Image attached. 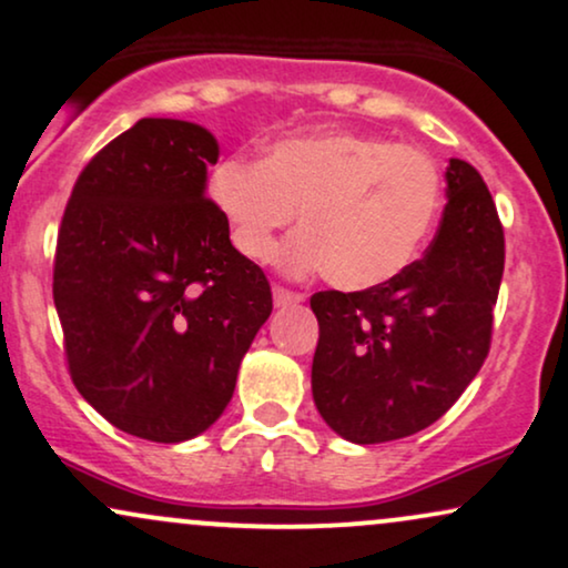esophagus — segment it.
I'll use <instances>...</instances> for the list:
<instances>
[{"instance_id":"esophagus-1","label":"esophagus","mask_w":568,"mask_h":568,"mask_svg":"<svg viewBox=\"0 0 568 568\" xmlns=\"http://www.w3.org/2000/svg\"><path fill=\"white\" fill-rule=\"evenodd\" d=\"M272 296H275V306H293V304H301V301H304L301 293L283 288V285H275V288H272Z\"/></svg>"}]
</instances>
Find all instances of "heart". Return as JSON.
<instances>
[{
  "instance_id": "b5f03b06",
  "label": "heart",
  "mask_w": 568,
  "mask_h": 568,
  "mask_svg": "<svg viewBox=\"0 0 568 568\" xmlns=\"http://www.w3.org/2000/svg\"><path fill=\"white\" fill-rule=\"evenodd\" d=\"M210 196L251 260H267L301 210L304 231L285 246V267L325 270L341 288L364 291L419 256L440 212L443 175L416 146L322 128L275 141L264 160H220Z\"/></svg>"
}]
</instances>
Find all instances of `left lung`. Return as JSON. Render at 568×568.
<instances>
[{"label": "left lung", "mask_w": 568, "mask_h": 568, "mask_svg": "<svg viewBox=\"0 0 568 568\" xmlns=\"http://www.w3.org/2000/svg\"><path fill=\"white\" fill-rule=\"evenodd\" d=\"M448 204L425 256L367 291H320L312 393L351 443L408 437L456 404L485 364L504 277V225L483 175L445 168Z\"/></svg>", "instance_id": "obj_1"}]
</instances>
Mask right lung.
<instances>
[{
    "instance_id": "obj_1",
    "label": "right lung",
    "mask_w": 568,
    "mask_h": 568,
    "mask_svg": "<svg viewBox=\"0 0 568 568\" xmlns=\"http://www.w3.org/2000/svg\"><path fill=\"white\" fill-rule=\"evenodd\" d=\"M217 156L206 128L143 118L85 164L57 235L70 377L110 425L152 443L220 419L272 312L262 267L204 193Z\"/></svg>"
}]
</instances>
